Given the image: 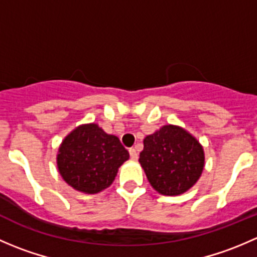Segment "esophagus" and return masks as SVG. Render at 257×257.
<instances>
[{
	"instance_id": "1",
	"label": "esophagus",
	"mask_w": 257,
	"mask_h": 257,
	"mask_svg": "<svg viewBox=\"0 0 257 257\" xmlns=\"http://www.w3.org/2000/svg\"><path fill=\"white\" fill-rule=\"evenodd\" d=\"M129 154H131V158L133 160L138 159V153H137V150L134 149V148H131V149H129Z\"/></svg>"
}]
</instances>
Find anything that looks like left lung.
Wrapping results in <instances>:
<instances>
[{
  "mask_svg": "<svg viewBox=\"0 0 257 257\" xmlns=\"http://www.w3.org/2000/svg\"><path fill=\"white\" fill-rule=\"evenodd\" d=\"M139 163L150 185L162 195H180L200 178L205 155L195 137L178 125H164L144 138Z\"/></svg>",
  "mask_w": 257,
  "mask_h": 257,
  "instance_id": "1",
  "label": "left lung"
}]
</instances>
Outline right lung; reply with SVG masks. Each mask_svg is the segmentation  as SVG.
I'll return each instance as SVG.
<instances>
[{
  "label": "right lung",
  "mask_w": 257,
  "mask_h": 257,
  "mask_svg": "<svg viewBox=\"0 0 257 257\" xmlns=\"http://www.w3.org/2000/svg\"><path fill=\"white\" fill-rule=\"evenodd\" d=\"M129 153L118 137L98 124L77 126L62 142L57 154L59 174L68 185L85 194H97L113 183Z\"/></svg>",
  "instance_id": "right-lung-1"
}]
</instances>
